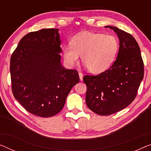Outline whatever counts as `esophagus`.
<instances>
[{
  "label": "esophagus",
  "mask_w": 151,
  "mask_h": 151,
  "mask_svg": "<svg viewBox=\"0 0 151 151\" xmlns=\"http://www.w3.org/2000/svg\"><path fill=\"white\" fill-rule=\"evenodd\" d=\"M78 75H79V78L81 81H83V73H81V72H78Z\"/></svg>",
  "instance_id": "esophagus-1"
}]
</instances>
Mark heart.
I'll return each mask as SVG.
<instances>
[{"mask_svg": "<svg viewBox=\"0 0 151 151\" xmlns=\"http://www.w3.org/2000/svg\"><path fill=\"white\" fill-rule=\"evenodd\" d=\"M119 47L115 36L84 32L75 36L70 45L63 47L62 55L67 66H75L81 55L82 62L90 73H101L113 64Z\"/></svg>", "mask_w": 151, "mask_h": 151, "instance_id": "b5f03b06", "label": "heart"}]
</instances>
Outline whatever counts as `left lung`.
Wrapping results in <instances>:
<instances>
[{
  "instance_id": "8db88e82",
  "label": "left lung",
  "mask_w": 151,
  "mask_h": 151,
  "mask_svg": "<svg viewBox=\"0 0 151 151\" xmlns=\"http://www.w3.org/2000/svg\"><path fill=\"white\" fill-rule=\"evenodd\" d=\"M113 30L119 39V49L112 66L100 75L83 76L87 85L86 104L100 115H110L133 102L144 77V63L136 39L116 27Z\"/></svg>"
}]
</instances>
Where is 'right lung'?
Wrapping results in <instances>:
<instances>
[{"instance_id": "1", "label": "right lung", "mask_w": 151, "mask_h": 151, "mask_svg": "<svg viewBox=\"0 0 151 151\" xmlns=\"http://www.w3.org/2000/svg\"><path fill=\"white\" fill-rule=\"evenodd\" d=\"M58 29L32 32L22 38L11 55V88L27 111L41 117L62 111L74 85L79 82L76 70L60 62L62 49Z\"/></svg>"}]
</instances>
